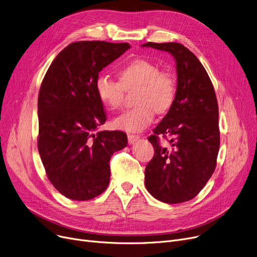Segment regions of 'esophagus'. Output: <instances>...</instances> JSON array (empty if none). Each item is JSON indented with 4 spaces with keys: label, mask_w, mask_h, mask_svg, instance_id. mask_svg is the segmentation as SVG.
I'll return each mask as SVG.
<instances>
[{
    "label": "esophagus",
    "mask_w": 257,
    "mask_h": 257,
    "mask_svg": "<svg viewBox=\"0 0 257 257\" xmlns=\"http://www.w3.org/2000/svg\"><path fill=\"white\" fill-rule=\"evenodd\" d=\"M140 140V136H136V134H128V142L130 145L137 143Z\"/></svg>",
    "instance_id": "34e87169"
}]
</instances>
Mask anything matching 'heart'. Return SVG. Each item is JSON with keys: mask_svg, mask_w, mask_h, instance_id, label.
<instances>
[{"mask_svg": "<svg viewBox=\"0 0 257 257\" xmlns=\"http://www.w3.org/2000/svg\"><path fill=\"white\" fill-rule=\"evenodd\" d=\"M119 81L101 74L96 81L100 100L109 108H118L124 100L125 89L137 87L138 105L124 111L113 119V126L128 132H140L149 126L155 112H167L175 102L177 80L170 70L147 59H134L118 71Z\"/></svg>", "mask_w": 257, "mask_h": 257, "instance_id": "b5f03b06", "label": "heart"}]
</instances>
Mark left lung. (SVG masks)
Returning <instances> with one entry per match:
<instances>
[{"label":"left lung","instance_id":"8db88e82","mask_svg":"<svg viewBox=\"0 0 257 257\" xmlns=\"http://www.w3.org/2000/svg\"><path fill=\"white\" fill-rule=\"evenodd\" d=\"M169 52L176 61L175 102L153 130L154 156L145 170V184L155 199L169 204L196 197L217 166L220 149L219 107L210 78L194 53L178 43H147ZM169 138L159 143V136Z\"/></svg>","mask_w":257,"mask_h":257}]
</instances>
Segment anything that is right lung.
<instances>
[{"mask_svg": "<svg viewBox=\"0 0 257 257\" xmlns=\"http://www.w3.org/2000/svg\"><path fill=\"white\" fill-rule=\"evenodd\" d=\"M130 45L76 42L51 63L38 94V152L47 176L64 197L85 201L110 180L111 155L127 146L123 131H100L106 114L96 90L99 73Z\"/></svg>", "mask_w": 257, "mask_h": 257, "instance_id": "add662e5", "label": "right lung"}]
</instances>
